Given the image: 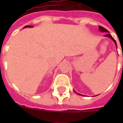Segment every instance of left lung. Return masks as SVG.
<instances>
[{
	"mask_svg": "<svg viewBox=\"0 0 123 123\" xmlns=\"http://www.w3.org/2000/svg\"><path fill=\"white\" fill-rule=\"evenodd\" d=\"M99 30L101 32H109L108 31H107V29H105V28L103 27H101V26H99ZM105 36H106V37H110V38H111V39H112V40H113V41L114 42V43H115V44H116V47H117L116 41V40H115V39H114V37H113L112 36H111V34H107L106 35H105ZM74 92H75V91H74ZM77 94H79V95H82V94H79V93H77ZM82 96H83V95H82Z\"/></svg>",
	"mask_w": 123,
	"mask_h": 123,
	"instance_id": "1",
	"label": "left lung"
}]
</instances>
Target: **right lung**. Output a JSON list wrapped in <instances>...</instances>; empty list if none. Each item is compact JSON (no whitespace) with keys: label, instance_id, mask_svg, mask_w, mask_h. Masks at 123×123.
<instances>
[{"label":"right lung","instance_id":"right-lung-1","mask_svg":"<svg viewBox=\"0 0 123 123\" xmlns=\"http://www.w3.org/2000/svg\"><path fill=\"white\" fill-rule=\"evenodd\" d=\"M33 27V26H31V25H26V26H25V27H24V28H26V27Z\"/></svg>","mask_w":123,"mask_h":123}]
</instances>
